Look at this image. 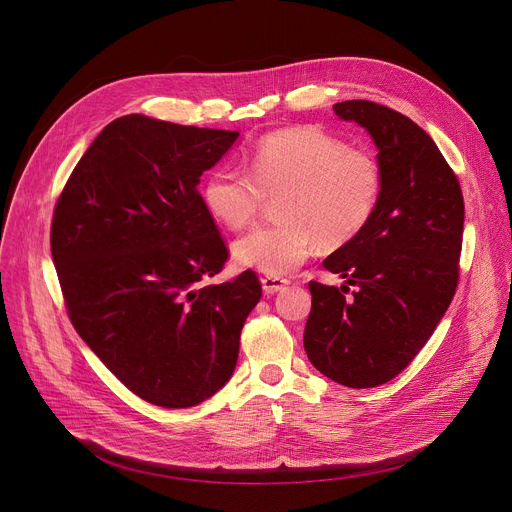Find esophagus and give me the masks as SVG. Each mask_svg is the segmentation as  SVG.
I'll return each instance as SVG.
<instances>
[{
  "label": "esophagus",
  "mask_w": 512,
  "mask_h": 512,
  "mask_svg": "<svg viewBox=\"0 0 512 512\" xmlns=\"http://www.w3.org/2000/svg\"><path fill=\"white\" fill-rule=\"evenodd\" d=\"M285 285H287V279L283 277H273V275L261 277V287L265 294H277V291H281Z\"/></svg>",
  "instance_id": "obj_1"
}]
</instances>
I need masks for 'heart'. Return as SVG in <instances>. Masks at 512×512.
<instances>
[{
  "label": "heart",
  "mask_w": 512,
  "mask_h": 512,
  "mask_svg": "<svg viewBox=\"0 0 512 512\" xmlns=\"http://www.w3.org/2000/svg\"><path fill=\"white\" fill-rule=\"evenodd\" d=\"M383 172L375 156L316 125L265 135L249 156V176L216 168L202 184V204L218 225L239 231L265 196H277L283 223L261 227L233 245L237 265L287 275L318 243L342 247L358 237L379 206Z\"/></svg>",
  "instance_id": "b5f03b06"
}]
</instances>
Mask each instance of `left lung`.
Instances as JSON below:
<instances>
[{"instance_id":"left-lung-1","label":"left lung","mask_w":512,"mask_h":512,"mask_svg":"<svg viewBox=\"0 0 512 512\" xmlns=\"http://www.w3.org/2000/svg\"><path fill=\"white\" fill-rule=\"evenodd\" d=\"M377 145L379 206L364 231L324 259L340 287L310 281L304 348L328 379L371 389L395 379L425 346L458 287L464 198L435 141L373 101L334 105ZM348 284L357 289L350 299Z\"/></svg>"}]
</instances>
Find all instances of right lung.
I'll list each match as a JSON object with an SVG mask.
<instances>
[{"instance_id":"add662e5","label":"right lung","mask_w":512,"mask_h":512,"mask_svg":"<svg viewBox=\"0 0 512 512\" xmlns=\"http://www.w3.org/2000/svg\"><path fill=\"white\" fill-rule=\"evenodd\" d=\"M237 137L123 115L89 145L54 208L50 249L72 326L158 407H194L225 387L261 298L253 271L200 287L229 251L198 184Z\"/></svg>"}]
</instances>
